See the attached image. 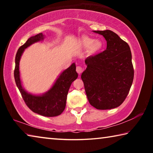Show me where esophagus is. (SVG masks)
Here are the masks:
<instances>
[{
  "label": "esophagus",
  "mask_w": 153,
  "mask_h": 153,
  "mask_svg": "<svg viewBox=\"0 0 153 153\" xmlns=\"http://www.w3.org/2000/svg\"><path fill=\"white\" fill-rule=\"evenodd\" d=\"M83 70H84V69H83V68H82L81 67H79V66H77V67H76V71H77V74H81L82 73Z\"/></svg>",
  "instance_id": "34e87169"
}]
</instances>
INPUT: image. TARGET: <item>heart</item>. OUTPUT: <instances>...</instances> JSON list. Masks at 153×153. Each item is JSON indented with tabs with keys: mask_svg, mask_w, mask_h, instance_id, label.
<instances>
[{
	"mask_svg": "<svg viewBox=\"0 0 153 153\" xmlns=\"http://www.w3.org/2000/svg\"><path fill=\"white\" fill-rule=\"evenodd\" d=\"M82 45L83 48H88L90 55H94L102 50L103 42L99 39L94 40L92 38L85 36L82 39Z\"/></svg>",
	"mask_w": 153,
	"mask_h": 153,
	"instance_id": "b5f03b06",
	"label": "heart"
}]
</instances>
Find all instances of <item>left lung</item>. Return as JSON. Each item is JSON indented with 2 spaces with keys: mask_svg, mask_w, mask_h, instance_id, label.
<instances>
[{
  "mask_svg": "<svg viewBox=\"0 0 153 153\" xmlns=\"http://www.w3.org/2000/svg\"><path fill=\"white\" fill-rule=\"evenodd\" d=\"M107 41V49L85 60L81 78L90 104L97 109H111L122 104L134 79L131 53L128 43L111 30L93 31Z\"/></svg>",
  "mask_w": 153,
  "mask_h": 153,
  "instance_id": "8db88e82",
  "label": "left lung"
}]
</instances>
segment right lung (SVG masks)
I'll return each mask as SVG.
<instances>
[{"label": "right lung", "mask_w": 153, "mask_h": 153, "mask_svg": "<svg viewBox=\"0 0 153 153\" xmlns=\"http://www.w3.org/2000/svg\"><path fill=\"white\" fill-rule=\"evenodd\" d=\"M45 38V35L42 33L32 36L18 49L15 56L14 77L17 86L25 104L33 112L45 117H55L61 115L64 111L69 88L72 82L78 76L76 70V66L75 63L62 71L51 88L43 94H34L27 92L23 86L20 77L19 62L25 49L33 44L44 40Z\"/></svg>", "instance_id": "add662e5"}]
</instances>
